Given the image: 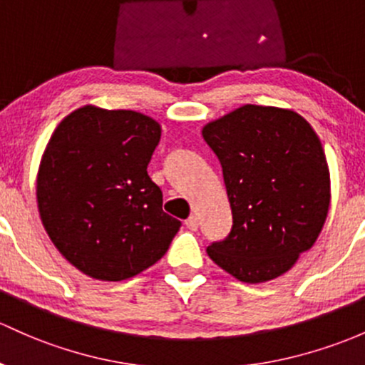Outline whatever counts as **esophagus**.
I'll use <instances>...</instances> for the list:
<instances>
[{
	"label": "esophagus",
	"mask_w": 365,
	"mask_h": 365,
	"mask_svg": "<svg viewBox=\"0 0 365 365\" xmlns=\"http://www.w3.org/2000/svg\"><path fill=\"white\" fill-rule=\"evenodd\" d=\"M184 225H186L187 230L197 231L198 230V217H197V215H190V217L186 219V222H184Z\"/></svg>",
	"instance_id": "1"
}]
</instances>
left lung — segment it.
Segmentation results:
<instances>
[{"instance_id":"1","label":"left lung","mask_w":365,"mask_h":365,"mask_svg":"<svg viewBox=\"0 0 365 365\" xmlns=\"http://www.w3.org/2000/svg\"><path fill=\"white\" fill-rule=\"evenodd\" d=\"M222 167L233 228L207 247L219 268L245 284L284 275L309 250L331 203L319 135L299 113L245 104L203 125Z\"/></svg>"}]
</instances>
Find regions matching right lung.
I'll return each mask as SVG.
<instances>
[{
  "label": "right lung",
  "mask_w": 365,
  "mask_h": 365,
  "mask_svg": "<svg viewBox=\"0 0 365 365\" xmlns=\"http://www.w3.org/2000/svg\"><path fill=\"white\" fill-rule=\"evenodd\" d=\"M160 137L151 116L92 104L69 113L50 137L36 175L38 210L52 244L85 275H139L181 228L148 175Z\"/></svg>",
  "instance_id": "obj_1"
}]
</instances>
